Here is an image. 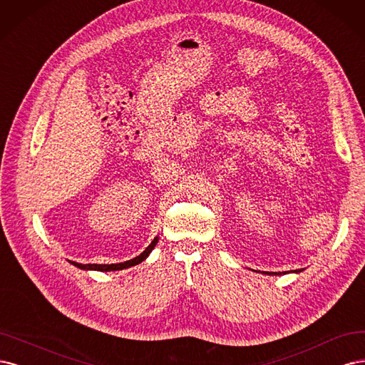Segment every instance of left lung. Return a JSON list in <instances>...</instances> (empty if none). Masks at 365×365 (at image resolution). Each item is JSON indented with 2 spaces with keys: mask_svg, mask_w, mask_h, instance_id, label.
<instances>
[{
  "mask_svg": "<svg viewBox=\"0 0 365 365\" xmlns=\"http://www.w3.org/2000/svg\"><path fill=\"white\" fill-rule=\"evenodd\" d=\"M287 273V272H285ZM296 273H299V272H296ZM267 274H280V273H267Z\"/></svg>",
  "mask_w": 365,
  "mask_h": 365,
  "instance_id": "obj_1",
  "label": "left lung"
}]
</instances>
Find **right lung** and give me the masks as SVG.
<instances>
[{
    "instance_id": "1",
    "label": "right lung",
    "mask_w": 365,
    "mask_h": 365,
    "mask_svg": "<svg viewBox=\"0 0 365 365\" xmlns=\"http://www.w3.org/2000/svg\"><path fill=\"white\" fill-rule=\"evenodd\" d=\"M158 241H159V238L156 237L139 256L133 257V259H130V261L121 262V264H110V265H106V264H78V262H71V264H74L76 267H78L81 269H97V272H116V269H124V268H128V267H133V265L140 264L144 259H147V256L151 253L153 249H155Z\"/></svg>"
}]
</instances>
